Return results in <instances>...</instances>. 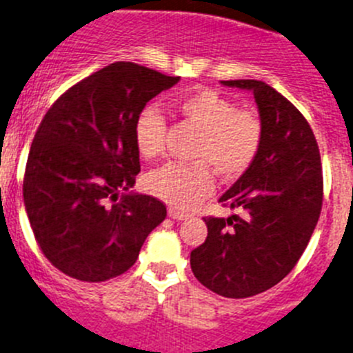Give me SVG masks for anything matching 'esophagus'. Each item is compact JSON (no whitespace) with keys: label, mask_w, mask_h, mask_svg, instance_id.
<instances>
[{"label":"esophagus","mask_w":353,"mask_h":353,"mask_svg":"<svg viewBox=\"0 0 353 353\" xmlns=\"http://www.w3.org/2000/svg\"><path fill=\"white\" fill-rule=\"evenodd\" d=\"M169 217H172V219H176V221H183V219H188V214L186 212H181V210L174 209V207H170L169 209Z\"/></svg>","instance_id":"esophagus-1"}]
</instances>
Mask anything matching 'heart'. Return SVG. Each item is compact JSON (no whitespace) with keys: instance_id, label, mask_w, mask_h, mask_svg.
<instances>
[{"instance_id":"heart-1","label":"heart","mask_w":353,"mask_h":353,"mask_svg":"<svg viewBox=\"0 0 353 353\" xmlns=\"http://www.w3.org/2000/svg\"><path fill=\"white\" fill-rule=\"evenodd\" d=\"M174 110L200 132L192 151L199 163L161 167L148 176L146 184L154 196L186 210L214 193L210 166L223 179H235L252 165L263 143V123L254 111L236 110L235 102L212 88L181 95ZM165 130V120L157 108L141 111L134 125V141L144 160L163 153Z\"/></svg>"}]
</instances>
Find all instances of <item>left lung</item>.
<instances>
[{
  "label": "left lung",
  "mask_w": 353,
  "mask_h": 353,
  "mask_svg": "<svg viewBox=\"0 0 353 353\" xmlns=\"http://www.w3.org/2000/svg\"><path fill=\"white\" fill-rule=\"evenodd\" d=\"M221 85L252 92L263 143L252 165L219 199L228 217H203L207 239L192 251L200 284L225 298L268 291L301 258L322 209V165L310 125L275 88L258 80Z\"/></svg>",
  "instance_id": "1"
}]
</instances>
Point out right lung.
<instances>
[{"mask_svg":"<svg viewBox=\"0 0 353 353\" xmlns=\"http://www.w3.org/2000/svg\"><path fill=\"white\" fill-rule=\"evenodd\" d=\"M177 81L114 62L62 94L39 123L24 205L43 254L65 275L83 282L121 275L165 219L160 200L132 192L141 170L134 125L148 102Z\"/></svg>","mask_w":353,"mask_h":353,"instance_id":"1","label":"right lung"}]
</instances>
